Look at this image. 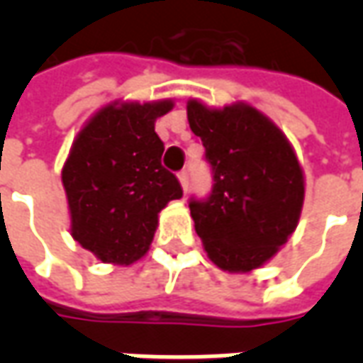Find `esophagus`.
I'll use <instances>...</instances> for the list:
<instances>
[{"instance_id":"obj_1","label":"esophagus","mask_w":363,"mask_h":363,"mask_svg":"<svg viewBox=\"0 0 363 363\" xmlns=\"http://www.w3.org/2000/svg\"><path fill=\"white\" fill-rule=\"evenodd\" d=\"M179 182H181L182 192L186 194V190H189V174H186V171H181V173H179Z\"/></svg>"}]
</instances>
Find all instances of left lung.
Masks as SVG:
<instances>
[{"mask_svg": "<svg viewBox=\"0 0 363 363\" xmlns=\"http://www.w3.org/2000/svg\"><path fill=\"white\" fill-rule=\"evenodd\" d=\"M190 130L213 171L206 202H190L204 251L223 272L247 274L276 257L299 223L305 174L294 145L267 114L243 101L186 103Z\"/></svg>", "mask_w": 363, "mask_h": 363, "instance_id": "left-lung-1", "label": "left lung"}]
</instances>
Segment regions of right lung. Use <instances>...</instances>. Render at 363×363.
<instances>
[{"label": "right lung", "instance_id": "obj_1", "mask_svg": "<svg viewBox=\"0 0 363 363\" xmlns=\"http://www.w3.org/2000/svg\"><path fill=\"white\" fill-rule=\"evenodd\" d=\"M173 99L111 101L75 135L62 167L69 235L104 264L130 267L143 259L159 212L182 196L177 177L161 165L163 142L155 120Z\"/></svg>", "mask_w": 363, "mask_h": 363}]
</instances>
